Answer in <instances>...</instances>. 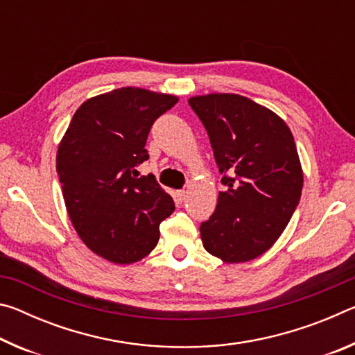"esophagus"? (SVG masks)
Returning a JSON list of instances; mask_svg holds the SVG:
<instances>
[{
    "label": "esophagus",
    "instance_id": "obj_1",
    "mask_svg": "<svg viewBox=\"0 0 355 355\" xmlns=\"http://www.w3.org/2000/svg\"><path fill=\"white\" fill-rule=\"evenodd\" d=\"M175 197H177V200H178V202H183V200H184V197H186V191H184V189H180V191H177V192H175Z\"/></svg>",
    "mask_w": 355,
    "mask_h": 355
}]
</instances>
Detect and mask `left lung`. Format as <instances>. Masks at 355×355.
Returning <instances> with one entry per match:
<instances>
[{
  "label": "left lung",
  "mask_w": 355,
  "mask_h": 355,
  "mask_svg": "<svg viewBox=\"0 0 355 355\" xmlns=\"http://www.w3.org/2000/svg\"><path fill=\"white\" fill-rule=\"evenodd\" d=\"M222 173L218 205L202 222L203 248L225 263L264 254L285 230L302 194V169L288 125L241 95L189 98Z\"/></svg>",
  "instance_id": "obj_1"
}]
</instances>
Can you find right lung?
Listing matches in <instances>:
<instances>
[{
	"mask_svg": "<svg viewBox=\"0 0 355 355\" xmlns=\"http://www.w3.org/2000/svg\"><path fill=\"white\" fill-rule=\"evenodd\" d=\"M177 101L146 89H116L84 101L59 144L56 171L71 224L89 249L112 263L150 254L161 220L175 209L155 175L135 173L148 159L155 120Z\"/></svg>",
	"mask_w": 355,
	"mask_h": 355,
	"instance_id": "add662e5",
	"label": "right lung"
}]
</instances>
